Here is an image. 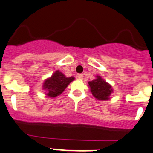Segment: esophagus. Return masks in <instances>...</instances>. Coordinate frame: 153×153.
I'll return each mask as SVG.
<instances>
[{"instance_id":"esophagus-1","label":"esophagus","mask_w":153,"mask_h":153,"mask_svg":"<svg viewBox=\"0 0 153 153\" xmlns=\"http://www.w3.org/2000/svg\"><path fill=\"white\" fill-rule=\"evenodd\" d=\"M83 77H84L83 74H78V75H77V78H78L79 80H82V79H83Z\"/></svg>"}]
</instances>
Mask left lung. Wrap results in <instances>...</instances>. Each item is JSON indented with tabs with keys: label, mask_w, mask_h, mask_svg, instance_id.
Returning a JSON list of instances; mask_svg holds the SVG:
<instances>
[{
	"label": "left lung",
	"mask_w": 153,
	"mask_h": 153,
	"mask_svg": "<svg viewBox=\"0 0 153 153\" xmlns=\"http://www.w3.org/2000/svg\"><path fill=\"white\" fill-rule=\"evenodd\" d=\"M88 85L92 95L99 100H108V97L112 92L111 86L105 82L100 76H97L96 79L88 82Z\"/></svg>",
	"instance_id": "obj_1"
}]
</instances>
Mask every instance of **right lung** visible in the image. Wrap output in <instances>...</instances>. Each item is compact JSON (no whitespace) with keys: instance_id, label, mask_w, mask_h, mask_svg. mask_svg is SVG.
Wrapping results in <instances>:
<instances>
[{"instance_id":"right-lung-1","label":"right lung","mask_w":153,"mask_h":153,"mask_svg":"<svg viewBox=\"0 0 153 153\" xmlns=\"http://www.w3.org/2000/svg\"><path fill=\"white\" fill-rule=\"evenodd\" d=\"M74 79V77H66L61 71H56L51 78L45 81L43 88L47 91L48 96L54 98L61 95Z\"/></svg>"}]
</instances>
